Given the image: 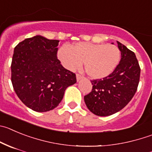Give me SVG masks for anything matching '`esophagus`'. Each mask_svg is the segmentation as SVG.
<instances>
[{
    "label": "esophagus",
    "mask_w": 152,
    "mask_h": 152,
    "mask_svg": "<svg viewBox=\"0 0 152 152\" xmlns=\"http://www.w3.org/2000/svg\"><path fill=\"white\" fill-rule=\"evenodd\" d=\"M82 76L80 75H79V74H77V75H76V78H77V81H78V80H80V79L82 78Z\"/></svg>",
    "instance_id": "1"
}]
</instances>
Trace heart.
Wrapping results in <instances>:
<instances>
[{
    "instance_id": "1",
    "label": "heart",
    "mask_w": 152,
    "mask_h": 152,
    "mask_svg": "<svg viewBox=\"0 0 152 152\" xmlns=\"http://www.w3.org/2000/svg\"><path fill=\"white\" fill-rule=\"evenodd\" d=\"M57 58L65 69H79L83 61L84 69L90 77H107L116 69L121 59V51L115 45L77 42L71 47L63 45L57 51Z\"/></svg>"
}]
</instances>
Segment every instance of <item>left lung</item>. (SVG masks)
<instances>
[{
    "label": "left lung",
    "mask_w": 152,
    "mask_h": 152,
    "mask_svg": "<svg viewBox=\"0 0 152 152\" xmlns=\"http://www.w3.org/2000/svg\"><path fill=\"white\" fill-rule=\"evenodd\" d=\"M118 42L121 59L114 72L102 79L91 80L93 89L84 96L88 109L98 116H109L124 108L137 90L140 67L133 51Z\"/></svg>",
    "instance_id": "obj_1"
}]
</instances>
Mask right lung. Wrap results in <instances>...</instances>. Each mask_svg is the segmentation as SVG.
I'll return each instance as SVG.
<instances>
[{
    "mask_svg": "<svg viewBox=\"0 0 152 152\" xmlns=\"http://www.w3.org/2000/svg\"><path fill=\"white\" fill-rule=\"evenodd\" d=\"M58 40L41 35L25 39L14 48L11 81L19 99L37 112L58 106L68 87L76 83L75 73L57 59Z\"/></svg>",
    "mask_w": 152,
    "mask_h": 152,
    "instance_id": "right-lung-1",
    "label": "right lung"
}]
</instances>
